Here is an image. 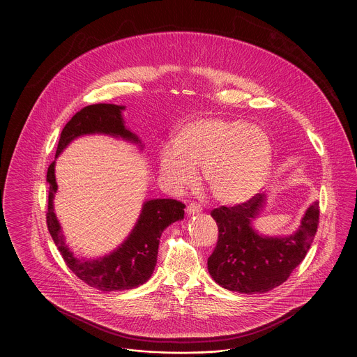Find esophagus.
<instances>
[{
	"label": "esophagus",
	"mask_w": 357,
	"mask_h": 357,
	"mask_svg": "<svg viewBox=\"0 0 357 357\" xmlns=\"http://www.w3.org/2000/svg\"><path fill=\"white\" fill-rule=\"evenodd\" d=\"M201 212V206L198 205V204H189L188 205V208H186V213L189 215V216H192V215H197V213H199Z\"/></svg>",
	"instance_id": "obj_1"
}]
</instances>
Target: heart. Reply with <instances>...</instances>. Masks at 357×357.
Instances as JSON below:
<instances>
[{"label": "heart", "mask_w": 357, "mask_h": 357, "mask_svg": "<svg viewBox=\"0 0 357 357\" xmlns=\"http://www.w3.org/2000/svg\"><path fill=\"white\" fill-rule=\"evenodd\" d=\"M269 133L243 119L199 115L182 123L172 146L159 149V169L174 189L190 185L197 167L205 189L222 205H239L268 182L273 165Z\"/></svg>", "instance_id": "b5f03b06"}]
</instances>
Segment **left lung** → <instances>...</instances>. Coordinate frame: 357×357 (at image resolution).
<instances>
[{
    "mask_svg": "<svg viewBox=\"0 0 357 357\" xmlns=\"http://www.w3.org/2000/svg\"><path fill=\"white\" fill-rule=\"evenodd\" d=\"M265 204L257 194L235 206L212 211L219 241L208 258V271L220 287L239 294H264L281 285L302 262L319 222V204L305 211L299 229L288 236H264L251 225Z\"/></svg>",
    "mask_w": 357,
    "mask_h": 357,
    "instance_id": "obj_1",
    "label": "left lung"
}]
</instances>
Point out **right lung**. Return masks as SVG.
<instances>
[{
	"mask_svg": "<svg viewBox=\"0 0 357 357\" xmlns=\"http://www.w3.org/2000/svg\"><path fill=\"white\" fill-rule=\"evenodd\" d=\"M122 110L125 106L99 103L76 112L61 132L55 158L75 138L85 135H109L139 144L142 148L137 136L125 128ZM54 167L53 162L47 169L50 190L46 220L49 232L68 268L85 284L103 292L133 289L146 282L156 266L162 232L169 224L183 219L185 205L169 198L145 201L135 228L121 246L96 259L77 258L65 245L61 224L55 216L53 199L58 186Z\"/></svg>",
	"mask_w": 357,
	"mask_h": 357,
	"instance_id": "right-lung-1",
	"label": "right lung"
}]
</instances>
